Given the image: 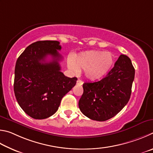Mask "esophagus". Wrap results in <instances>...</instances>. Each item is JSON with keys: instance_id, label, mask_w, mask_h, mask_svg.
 Instances as JSON below:
<instances>
[{"instance_id": "34e87169", "label": "esophagus", "mask_w": 153, "mask_h": 153, "mask_svg": "<svg viewBox=\"0 0 153 153\" xmlns=\"http://www.w3.org/2000/svg\"><path fill=\"white\" fill-rule=\"evenodd\" d=\"M76 85H82V81H81V80L78 79V80H77V81H76Z\"/></svg>"}]
</instances>
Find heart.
Wrapping results in <instances>:
<instances>
[{
	"mask_svg": "<svg viewBox=\"0 0 153 153\" xmlns=\"http://www.w3.org/2000/svg\"><path fill=\"white\" fill-rule=\"evenodd\" d=\"M114 56L108 52L89 51L83 52L70 60L68 67L74 72L85 71L90 81H97L105 76L113 66Z\"/></svg>",
	"mask_w": 153,
	"mask_h": 153,
	"instance_id": "1",
	"label": "heart"
}]
</instances>
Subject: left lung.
Segmentation results:
<instances>
[{"mask_svg":"<svg viewBox=\"0 0 153 153\" xmlns=\"http://www.w3.org/2000/svg\"><path fill=\"white\" fill-rule=\"evenodd\" d=\"M134 74L130 59L120 55L103 79L82 85L83 93L79 101L80 110L96 121L103 122L113 117L129 101Z\"/></svg>","mask_w":153,"mask_h":153,"instance_id":"8db88e82","label":"left lung"}]
</instances>
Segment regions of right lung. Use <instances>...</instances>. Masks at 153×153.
I'll use <instances>...</instances> for the list:
<instances>
[{
  "label": "right lung",
  "instance_id": "right-lung-1",
  "mask_svg": "<svg viewBox=\"0 0 153 153\" xmlns=\"http://www.w3.org/2000/svg\"><path fill=\"white\" fill-rule=\"evenodd\" d=\"M58 41L34 42L18 58L15 69L14 92L21 109L36 120L54 114L61 100L73 87L77 78H69L60 72L62 56ZM48 55L52 60L47 62Z\"/></svg>",
  "mask_w": 153,
  "mask_h": 153
}]
</instances>
